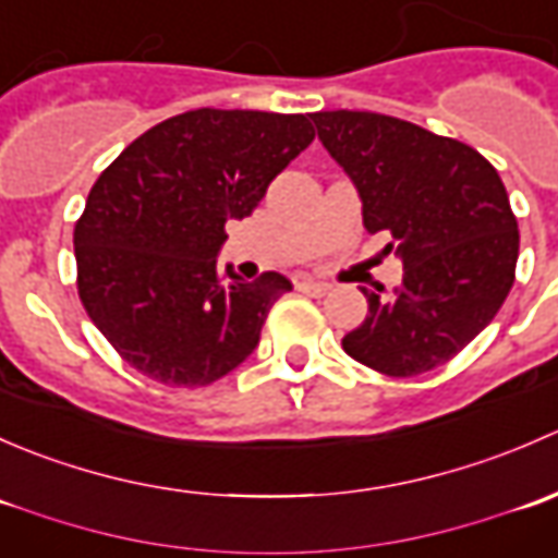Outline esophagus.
<instances>
[{"mask_svg": "<svg viewBox=\"0 0 558 558\" xmlns=\"http://www.w3.org/2000/svg\"><path fill=\"white\" fill-rule=\"evenodd\" d=\"M296 289L302 291V294H311V296H326L331 291L329 283H324V280H313V278H302L296 280Z\"/></svg>", "mask_w": 558, "mask_h": 558, "instance_id": "34e87169", "label": "esophagus"}]
</instances>
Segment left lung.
Listing matches in <instances>:
<instances>
[{
  "label": "left lung",
  "mask_w": 558,
  "mask_h": 558,
  "mask_svg": "<svg viewBox=\"0 0 558 558\" xmlns=\"http://www.w3.org/2000/svg\"><path fill=\"white\" fill-rule=\"evenodd\" d=\"M318 140L356 183L364 227L402 256V286L367 296L342 348L388 378L451 362L508 300L519 221L497 170L470 145L359 110L313 112ZM384 291V289H378Z\"/></svg>",
  "instance_id": "left-lung-1"
}]
</instances>
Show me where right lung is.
<instances>
[{
    "label": "right lung",
    "instance_id": "add662e5",
    "mask_svg": "<svg viewBox=\"0 0 558 558\" xmlns=\"http://www.w3.org/2000/svg\"><path fill=\"white\" fill-rule=\"evenodd\" d=\"M313 137L302 112L199 107L140 134L99 174L72 234L77 294L129 367L199 388L251 356L291 280L221 272L223 227L251 216Z\"/></svg>",
    "mask_w": 558,
    "mask_h": 558
}]
</instances>
